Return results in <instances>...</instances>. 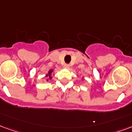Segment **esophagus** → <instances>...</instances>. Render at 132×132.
Instances as JSON below:
<instances>
[{
	"label": "esophagus",
	"instance_id": "obj_1",
	"mask_svg": "<svg viewBox=\"0 0 132 132\" xmlns=\"http://www.w3.org/2000/svg\"><path fill=\"white\" fill-rule=\"evenodd\" d=\"M63 66H64V68H66V69H69V67H70V65H69V63H65Z\"/></svg>",
	"mask_w": 132,
	"mask_h": 132
}]
</instances>
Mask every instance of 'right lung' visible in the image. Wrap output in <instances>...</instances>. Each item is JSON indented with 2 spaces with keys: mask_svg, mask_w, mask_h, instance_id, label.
I'll list each match as a JSON object with an SVG mask.
<instances>
[{
  "mask_svg": "<svg viewBox=\"0 0 132 132\" xmlns=\"http://www.w3.org/2000/svg\"><path fill=\"white\" fill-rule=\"evenodd\" d=\"M52 70H50V71H49V73L47 74V76H48V78L50 79H51L52 78V77H51V73H52Z\"/></svg>",
  "mask_w": 132,
  "mask_h": 132,
  "instance_id": "add662e5",
  "label": "right lung"
}]
</instances>
